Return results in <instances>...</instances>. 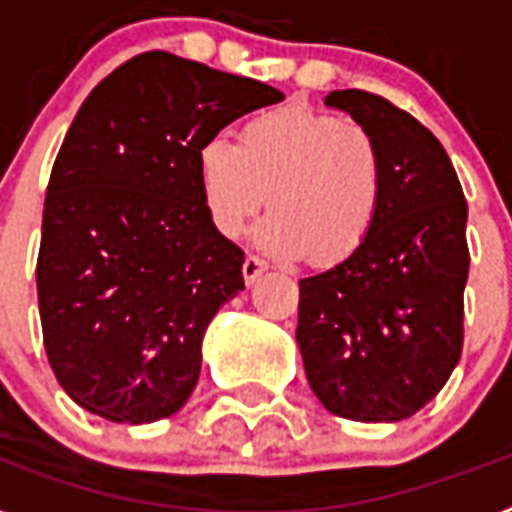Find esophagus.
<instances>
[{
    "label": "esophagus",
    "mask_w": 512,
    "mask_h": 512,
    "mask_svg": "<svg viewBox=\"0 0 512 512\" xmlns=\"http://www.w3.org/2000/svg\"><path fill=\"white\" fill-rule=\"evenodd\" d=\"M265 270H268V263H265V260H260V257H255V255H249L242 265V273H244V281H247V286L255 284L257 278L263 276Z\"/></svg>",
    "instance_id": "obj_1"
}]
</instances>
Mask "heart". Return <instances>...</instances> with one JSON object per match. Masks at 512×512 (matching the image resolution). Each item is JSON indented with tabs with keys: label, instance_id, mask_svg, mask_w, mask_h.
I'll use <instances>...</instances> for the list:
<instances>
[{
	"label": "heart",
	"instance_id": "1",
	"mask_svg": "<svg viewBox=\"0 0 512 512\" xmlns=\"http://www.w3.org/2000/svg\"><path fill=\"white\" fill-rule=\"evenodd\" d=\"M197 178L218 234L239 236L268 202L273 215L257 228V244L321 270L368 244L386 194L384 155L371 131L310 107L257 115L239 144L226 136L202 141Z\"/></svg>",
	"mask_w": 512,
	"mask_h": 512
}]
</instances>
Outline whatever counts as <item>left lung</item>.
Wrapping results in <instances>:
<instances>
[{"label": "left lung", "mask_w": 512, "mask_h": 512, "mask_svg": "<svg viewBox=\"0 0 512 512\" xmlns=\"http://www.w3.org/2000/svg\"><path fill=\"white\" fill-rule=\"evenodd\" d=\"M326 105L378 141L386 194L368 244L299 281L297 344L326 410L402 421L434 400L463 352L468 205L444 147L410 112L360 89L331 91Z\"/></svg>", "instance_id": "obj_1"}]
</instances>
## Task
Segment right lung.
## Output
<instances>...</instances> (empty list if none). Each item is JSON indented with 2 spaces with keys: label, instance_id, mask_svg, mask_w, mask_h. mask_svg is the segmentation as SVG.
<instances>
[{
  "label": "right lung",
  "instance_id": "obj_1",
  "mask_svg": "<svg viewBox=\"0 0 512 512\" xmlns=\"http://www.w3.org/2000/svg\"><path fill=\"white\" fill-rule=\"evenodd\" d=\"M284 94L170 52L94 86L49 176L36 263L49 365L73 402L112 423L178 413L202 336L244 289V252L207 218L202 141Z\"/></svg>",
  "mask_w": 512,
  "mask_h": 512
}]
</instances>
